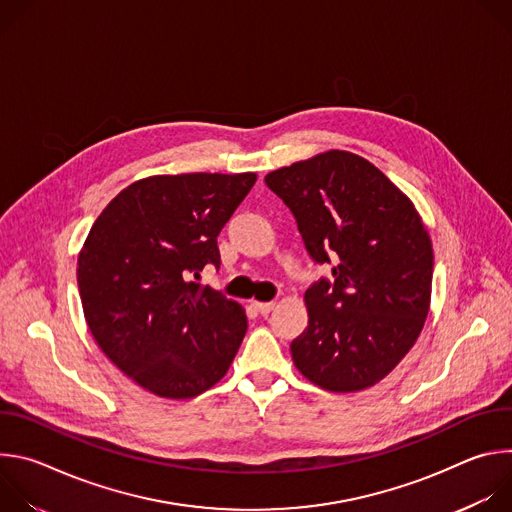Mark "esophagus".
<instances>
[{
    "instance_id": "obj_1",
    "label": "esophagus",
    "mask_w": 512,
    "mask_h": 512,
    "mask_svg": "<svg viewBox=\"0 0 512 512\" xmlns=\"http://www.w3.org/2000/svg\"><path fill=\"white\" fill-rule=\"evenodd\" d=\"M253 306H255V310L259 312V314H269L273 308H275V302H253Z\"/></svg>"
}]
</instances>
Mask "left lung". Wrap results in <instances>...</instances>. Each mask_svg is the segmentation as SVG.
Here are the masks:
<instances>
[{
	"mask_svg": "<svg viewBox=\"0 0 512 512\" xmlns=\"http://www.w3.org/2000/svg\"><path fill=\"white\" fill-rule=\"evenodd\" d=\"M265 184L294 212L310 257L332 263L306 289L296 369L332 393L383 381L419 338L431 302L433 249L411 198L344 150L273 170Z\"/></svg>",
	"mask_w": 512,
	"mask_h": 512,
	"instance_id": "1",
	"label": "left lung"
}]
</instances>
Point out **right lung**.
Instances as JSON below:
<instances>
[{
	"instance_id": "1",
	"label": "right lung",
	"mask_w": 512,
	"mask_h": 512,
	"mask_svg": "<svg viewBox=\"0 0 512 512\" xmlns=\"http://www.w3.org/2000/svg\"><path fill=\"white\" fill-rule=\"evenodd\" d=\"M257 174L150 176L97 216L77 261L89 330L131 381L190 399L221 381L247 332L241 304L192 281Z\"/></svg>"
}]
</instances>
